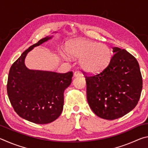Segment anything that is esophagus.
Wrapping results in <instances>:
<instances>
[{"label": "esophagus", "instance_id": "1", "mask_svg": "<svg viewBox=\"0 0 148 148\" xmlns=\"http://www.w3.org/2000/svg\"><path fill=\"white\" fill-rule=\"evenodd\" d=\"M81 76V74H80V73L79 72H77V71H76V72H74V77H79V76Z\"/></svg>", "mask_w": 148, "mask_h": 148}]
</instances>
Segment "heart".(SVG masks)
Listing matches in <instances>:
<instances>
[{
	"label": "heart",
	"mask_w": 148,
	"mask_h": 148,
	"mask_svg": "<svg viewBox=\"0 0 148 148\" xmlns=\"http://www.w3.org/2000/svg\"><path fill=\"white\" fill-rule=\"evenodd\" d=\"M65 52L61 56L65 59L69 57L79 59V64L84 72L97 74L101 72L109 64L112 54L108 46L90 40L77 38L67 42Z\"/></svg>",
	"instance_id": "obj_1"
}]
</instances>
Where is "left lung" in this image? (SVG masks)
<instances>
[{"label":"left lung","mask_w":148,"mask_h":148,"mask_svg":"<svg viewBox=\"0 0 148 148\" xmlns=\"http://www.w3.org/2000/svg\"><path fill=\"white\" fill-rule=\"evenodd\" d=\"M109 64L101 73L86 76L87 99L92 112L114 120L133 110L142 89V77L136 58L125 49L113 47Z\"/></svg>","instance_id":"8db88e82"}]
</instances>
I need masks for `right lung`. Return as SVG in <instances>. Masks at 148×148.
<instances>
[{
	"label": "right lung",
	"mask_w": 148,
	"mask_h": 148,
	"mask_svg": "<svg viewBox=\"0 0 148 148\" xmlns=\"http://www.w3.org/2000/svg\"><path fill=\"white\" fill-rule=\"evenodd\" d=\"M47 36L30 46L10 69L7 92L15 112L24 119L36 124L55 121L63 109L64 91L72 82V72L65 74L31 70L25 64L27 53L53 38Z\"/></svg>",
	"instance_id": "add662e5"
}]
</instances>
